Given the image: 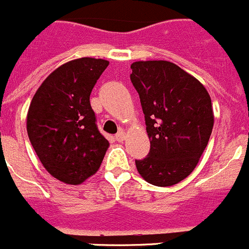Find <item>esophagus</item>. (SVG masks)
<instances>
[{
    "label": "esophagus",
    "mask_w": 249,
    "mask_h": 249,
    "mask_svg": "<svg viewBox=\"0 0 249 249\" xmlns=\"http://www.w3.org/2000/svg\"><path fill=\"white\" fill-rule=\"evenodd\" d=\"M125 139H126V135H125L124 131H119L115 135V140H117L118 142H123Z\"/></svg>",
    "instance_id": "34e87169"
}]
</instances>
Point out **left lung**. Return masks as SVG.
<instances>
[{
  "label": "left lung",
  "mask_w": 249,
  "mask_h": 249,
  "mask_svg": "<svg viewBox=\"0 0 249 249\" xmlns=\"http://www.w3.org/2000/svg\"><path fill=\"white\" fill-rule=\"evenodd\" d=\"M131 83L141 101L151 149L135 160L154 186H173L194 171L214 125L212 100L203 85L168 60L131 64Z\"/></svg>",
  "instance_id": "8db88e82"
}]
</instances>
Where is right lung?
<instances>
[{"label":"right lung","instance_id":"1","mask_svg":"<svg viewBox=\"0 0 249 249\" xmlns=\"http://www.w3.org/2000/svg\"><path fill=\"white\" fill-rule=\"evenodd\" d=\"M108 64L90 57L71 60L52 71L31 100L29 140L46 170L62 182L79 185L93 175L109 146L90 105Z\"/></svg>","mask_w":249,"mask_h":249}]
</instances>
